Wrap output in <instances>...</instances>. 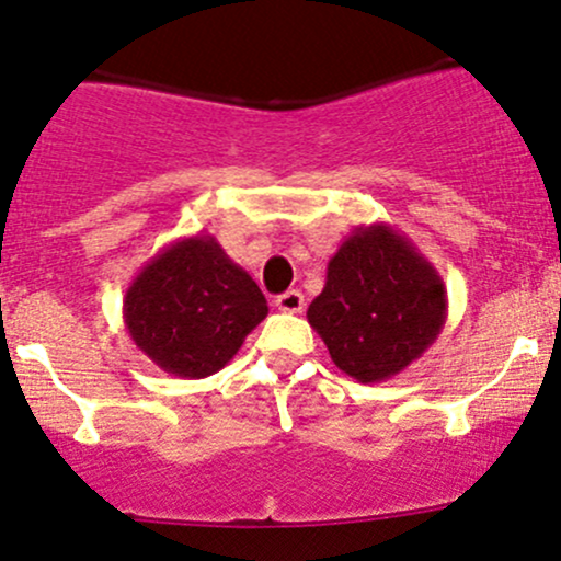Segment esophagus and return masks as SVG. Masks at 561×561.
<instances>
[{"instance_id": "obj_1", "label": "esophagus", "mask_w": 561, "mask_h": 561, "mask_svg": "<svg viewBox=\"0 0 561 561\" xmlns=\"http://www.w3.org/2000/svg\"><path fill=\"white\" fill-rule=\"evenodd\" d=\"M276 309L285 311V313H300V311L306 309L304 293H300V290H287V293H282L279 298H276Z\"/></svg>"}]
</instances>
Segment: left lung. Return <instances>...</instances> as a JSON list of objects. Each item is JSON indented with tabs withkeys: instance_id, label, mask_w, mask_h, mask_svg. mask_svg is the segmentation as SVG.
Listing matches in <instances>:
<instances>
[{
	"instance_id": "left-lung-1",
	"label": "left lung",
	"mask_w": 561,
	"mask_h": 561,
	"mask_svg": "<svg viewBox=\"0 0 561 561\" xmlns=\"http://www.w3.org/2000/svg\"><path fill=\"white\" fill-rule=\"evenodd\" d=\"M309 324L337 370L380 383L421 359L447 319V287L421 250L389 224L356 226L328 263Z\"/></svg>"
}]
</instances>
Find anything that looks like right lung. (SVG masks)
Returning <instances> with one entry per match:
<instances>
[{"mask_svg": "<svg viewBox=\"0 0 561 561\" xmlns=\"http://www.w3.org/2000/svg\"><path fill=\"white\" fill-rule=\"evenodd\" d=\"M266 313L261 287L210 233L168 244L138 271L122 300L135 346L178 378L224 370Z\"/></svg>", "mask_w": 561, "mask_h": 561, "instance_id": "right-lung-1", "label": "right lung"}]
</instances>
